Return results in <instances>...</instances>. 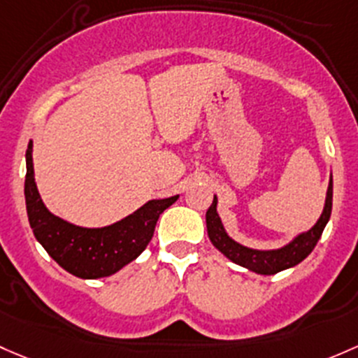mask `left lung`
I'll return each mask as SVG.
<instances>
[{
	"mask_svg": "<svg viewBox=\"0 0 358 358\" xmlns=\"http://www.w3.org/2000/svg\"><path fill=\"white\" fill-rule=\"evenodd\" d=\"M217 199L214 195V201L210 208L206 213V224H208V235L213 245L217 248L223 255H227L231 262L247 268L248 271H254L257 274H276L280 271L293 268L299 262L314 250L315 243L321 238L322 231H324L326 224H328L331 216V208H333V176L329 178L328 194H326L324 209H322L321 217L317 223L314 224L308 231L296 235L292 242L287 243L281 248H274V250H257V248H248L242 243L235 242L229 238L228 233L224 231L221 217L216 210Z\"/></svg>",
	"mask_w": 358,
	"mask_h": 358,
	"instance_id": "left-lung-1",
	"label": "left lung"
}]
</instances>
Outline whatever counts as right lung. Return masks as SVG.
Wrapping results in <instances>:
<instances>
[{
	"instance_id": "1",
	"label": "right lung",
	"mask_w": 358,
	"mask_h": 358,
	"mask_svg": "<svg viewBox=\"0 0 358 358\" xmlns=\"http://www.w3.org/2000/svg\"><path fill=\"white\" fill-rule=\"evenodd\" d=\"M25 161V204L34 236L63 269L82 280L111 276L137 259L152 238L159 214L178 199H154L110 227L82 228L55 216L44 206L34 178L32 141Z\"/></svg>"
}]
</instances>
